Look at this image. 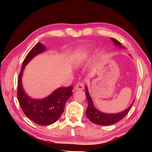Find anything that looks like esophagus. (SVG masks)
I'll return each instance as SVG.
<instances>
[{
    "mask_svg": "<svg viewBox=\"0 0 152 152\" xmlns=\"http://www.w3.org/2000/svg\"><path fill=\"white\" fill-rule=\"evenodd\" d=\"M84 88V83H83L82 82H79L77 84L75 85V90H76V91L83 90Z\"/></svg>",
    "mask_w": 152,
    "mask_h": 152,
    "instance_id": "1",
    "label": "esophagus"
}]
</instances>
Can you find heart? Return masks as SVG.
<instances>
[{
	"label": "heart",
	"instance_id": "b5f03b06",
	"mask_svg": "<svg viewBox=\"0 0 152 152\" xmlns=\"http://www.w3.org/2000/svg\"><path fill=\"white\" fill-rule=\"evenodd\" d=\"M88 48L86 47L80 50L75 53L74 57L75 63L77 65H80V64H82L85 60L88 57Z\"/></svg>",
	"mask_w": 152,
	"mask_h": 152
}]
</instances>
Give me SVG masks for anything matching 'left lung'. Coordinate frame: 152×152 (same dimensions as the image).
I'll return each mask as SVG.
<instances>
[{"label": "left lung", "mask_w": 152, "mask_h": 152, "mask_svg": "<svg viewBox=\"0 0 152 152\" xmlns=\"http://www.w3.org/2000/svg\"><path fill=\"white\" fill-rule=\"evenodd\" d=\"M111 39L115 46H118L119 48H124V47L121 45L122 43H120L116 39L113 38H111ZM86 93V99L87 101H88V107H87L86 111V115L87 118L90 120L91 122H92L96 124H98V125H111V124H115L116 122H119L120 120H121L129 113V111L131 109V107H132L133 103L135 101L134 99L133 102L132 103V104L123 111H121L120 113H106L99 111V110H97L95 107L93 102V99L90 96L87 86H86V93Z\"/></svg>", "instance_id": "1"}]
</instances>
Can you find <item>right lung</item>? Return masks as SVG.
I'll return each mask as SVG.
<instances>
[{"mask_svg":"<svg viewBox=\"0 0 152 152\" xmlns=\"http://www.w3.org/2000/svg\"><path fill=\"white\" fill-rule=\"evenodd\" d=\"M45 46L37 43L25 58L18 77L17 97L23 111L29 119L39 125H50L57 121L64 111L66 101L72 95V87H59L43 99L28 96L22 85L25 67L34 57L45 51Z\"/></svg>","mask_w":152,"mask_h":152,"instance_id":"obj_1","label":"right lung"}]
</instances>
